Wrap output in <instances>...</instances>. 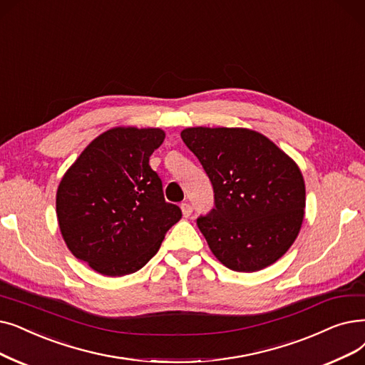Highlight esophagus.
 Instances as JSON below:
<instances>
[{
    "label": "esophagus",
    "mask_w": 365,
    "mask_h": 365,
    "mask_svg": "<svg viewBox=\"0 0 365 365\" xmlns=\"http://www.w3.org/2000/svg\"><path fill=\"white\" fill-rule=\"evenodd\" d=\"M180 209H182V213H183V216H185V217H189V216H191V213H192L191 204H189V202H182V204H180Z\"/></svg>",
    "instance_id": "1"
}]
</instances>
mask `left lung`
Masks as SVG:
<instances>
[{
  "label": "left lung",
  "mask_w": 365,
  "mask_h": 365,
  "mask_svg": "<svg viewBox=\"0 0 365 365\" xmlns=\"http://www.w3.org/2000/svg\"><path fill=\"white\" fill-rule=\"evenodd\" d=\"M182 140L212 182L215 207L197 219L213 255L234 272L262 270L295 242L306 186L291 158L246 128H186Z\"/></svg>",
  "instance_id": "8db88e82"
}]
</instances>
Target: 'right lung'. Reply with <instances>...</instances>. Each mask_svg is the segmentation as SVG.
<instances>
[{
	"label": "right lung",
	"mask_w": 365,
	"mask_h": 365,
	"mask_svg": "<svg viewBox=\"0 0 365 365\" xmlns=\"http://www.w3.org/2000/svg\"><path fill=\"white\" fill-rule=\"evenodd\" d=\"M160 128H112L98 135L64 174L56 216L73 255L104 276L131 274L160 249L180 220L167 202L149 158L163 145Z\"/></svg>",
	"instance_id": "right-lung-1"
}]
</instances>
